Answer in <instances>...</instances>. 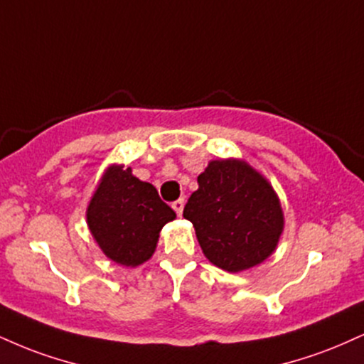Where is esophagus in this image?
Returning <instances> with one entry per match:
<instances>
[{"instance_id": "1", "label": "esophagus", "mask_w": 364, "mask_h": 364, "mask_svg": "<svg viewBox=\"0 0 364 364\" xmlns=\"http://www.w3.org/2000/svg\"><path fill=\"white\" fill-rule=\"evenodd\" d=\"M173 208H174V212L178 213L179 217H181V213H183V208H185V200H176L173 203Z\"/></svg>"}]
</instances>
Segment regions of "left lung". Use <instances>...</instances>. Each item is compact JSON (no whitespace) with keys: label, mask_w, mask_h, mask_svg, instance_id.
I'll return each mask as SVG.
<instances>
[{"label":"left lung","mask_w":364,"mask_h":364,"mask_svg":"<svg viewBox=\"0 0 364 364\" xmlns=\"http://www.w3.org/2000/svg\"><path fill=\"white\" fill-rule=\"evenodd\" d=\"M183 217L218 268L239 273L268 259L283 232V210L268 179L246 161H210Z\"/></svg>","instance_id":"8db88e82"}]
</instances>
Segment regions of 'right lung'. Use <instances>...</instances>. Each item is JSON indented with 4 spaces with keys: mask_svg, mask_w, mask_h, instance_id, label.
Listing matches in <instances>:
<instances>
[{
    "mask_svg": "<svg viewBox=\"0 0 364 364\" xmlns=\"http://www.w3.org/2000/svg\"><path fill=\"white\" fill-rule=\"evenodd\" d=\"M174 218L156 188L124 166L105 171L86 210L87 227L105 256L132 268L151 259L161 229Z\"/></svg>",
    "mask_w": 364,
    "mask_h": 364,
    "instance_id": "add662e5",
    "label": "right lung"
}]
</instances>
